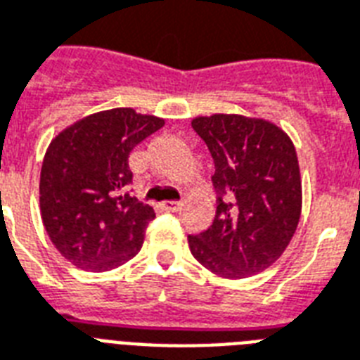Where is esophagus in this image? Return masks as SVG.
I'll return each mask as SVG.
<instances>
[{"instance_id": "1", "label": "esophagus", "mask_w": 360, "mask_h": 360, "mask_svg": "<svg viewBox=\"0 0 360 360\" xmlns=\"http://www.w3.org/2000/svg\"><path fill=\"white\" fill-rule=\"evenodd\" d=\"M180 202H178V200H165V202H161V208H163V210H167V212H176V210H180Z\"/></svg>"}]
</instances>
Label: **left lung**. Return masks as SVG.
Wrapping results in <instances>:
<instances>
[{
    "mask_svg": "<svg viewBox=\"0 0 360 360\" xmlns=\"http://www.w3.org/2000/svg\"><path fill=\"white\" fill-rule=\"evenodd\" d=\"M212 160L216 218L189 235L202 266L224 278H248L269 269L293 238L302 208V186L291 139L274 124L238 114L199 116L191 122Z\"/></svg>",
    "mask_w": 360,
    "mask_h": 360,
    "instance_id": "obj_1",
    "label": "left lung"
}]
</instances>
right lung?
Instances as JSON below:
<instances>
[{"label": "right lung", "mask_w": 360, "mask_h": 360, "mask_svg": "<svg viewBox=\"0 0 360 360\" xmlns=\"http://www.w3.org/2000/svg\"><path fill=\"white\" fill-rule=\"evenodd\" d=\"M163 120L112 108L67 127L44 154L39 202L50 240L79 269L103 272L135 257L154 208L129 195V154Z\"/></svg>", "instance_id": "right-lung-1"}]
</instances>
